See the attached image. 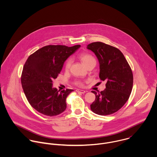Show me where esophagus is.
Returning a JSON list of instances; mask_svg holds the SVG:
<instances>
[{
    "instance_id": "34e87169",
    "label": "esophagus",
    "mask_w": 157,
    "mask_h": 157,
    "mask_svg": "<svg viewBox=\"0 0 157 157\" xmlns=\"http://www.w3.org/2000/svg\"><path fill=\"white\" fill-rule=\"evenodd\" d=\"M76 92H78V93H79V94H84V93L86 92L85 90H76Z\"/></svg>"
}]
</instances>
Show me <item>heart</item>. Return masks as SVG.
Returning <instances> with one entry per match:
<instances>
[{
	"label": "heart",
	"instance_id": "heart-1",
	"mask_svg": "<svg viewBox=\"0 0 157 157\" xmlns=\"http://www.w3.org/2000/svg\"><path fill=\"white\" fill-rule=\"evenodd\" d=\"M79 59L82 62V63L85 65V67H87L88 65H89L90 63H92V62L95 61L94 57L90 54L88 53H82L79 56ZM71 59H69L65 62V68L66 70H68L69 69V67H71ZM75 84L77 85L78 86H82V82H77L75 83Z\"/></svg>",
	"mask_w": 157,
	"mask_h": 157
}]
</instances>
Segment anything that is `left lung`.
<instances>
[{
  "label": "left lung",
  "mask_w": 157,
  "mask_h": 157,
  "mask_svg": "<svg viewBox=\"0 0 157 157\" xmlns=\"http://www.w3.org/2000/svg\"><path fill=\"white\" fill-rule=\"evenodd\" d=\"M87 49L97 56L99 77L106 81V89L95 95L90 109L100 115H108L121 109L129 98L133 86V74L123 53L117 48L102 42L91 43Z\"/></svg>",
  "instance_id": "left-lung-1"
}]
</instances>
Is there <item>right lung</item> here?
<instances>
[{
	"label": "right lung",
	"instance_id": "1",
	"mask_svg": "<svg viewBox=\"0 0 157 157\" xmlns=\"http://www.w3.org/2000/svg\"><path fill=\"white\" fill-rule=\"evenodd\" d=\"M80 47L48 45L28 58L23 68L21 83L28 102L38 112L52 117L66 109V98L73 90L59 92L53 88L52 80L57 77L67 58Z\"/></svg>",
	"mask_w": 157,
	"mask_h": 157
}]
</instances>
